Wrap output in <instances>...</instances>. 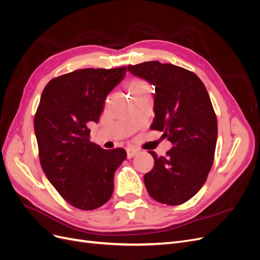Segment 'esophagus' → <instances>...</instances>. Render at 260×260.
<instances>
[{"mask_svg": "<svg viewBox=\"0 0 260 260\" xmlns=\"http://www.w3.org/2000/svg\"><path fill=\"white\" fill-rule=\"evenodd\" d=\"M138 153H139V151L136 148H133V147L127 148V157H128V158H132V157H135Z\"/></svg>", "mask_w": 260, "mask_h": 260, "instance_id": "34e87169", "label": "esophagus"}]
</instances>
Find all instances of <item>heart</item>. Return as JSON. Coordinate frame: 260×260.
Wrapping results in <instances>:
<instances>
[{
	"label": "heart",
	"mask_w": 260,
	"mask_h": 260,
	"mask_svg": "<svg viewBox=\"0 0 260 260\" xmlns=\"http://www.w3.org/2000/svg\"><path fill=\"white\" fill-rule=\"evenodd\" d=\"M129 92L131 95L149 93L151 92V86H149V84L145 80L133 79L129 82Z\"/></svg>",
	"instance_id": "b5f03b06"
}]
</instances>
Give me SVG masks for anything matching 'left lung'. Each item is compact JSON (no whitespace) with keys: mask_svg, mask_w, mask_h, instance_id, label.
I'll return each instance as SVG.
<instances>
[{"mask_svg":"<svg viewBox=\"0 0 260 260\" xmlns=\"http://www.w3.org/2000/svg\"><path fill=\"white\" fill-rule=\"evenodd\" d=\"M128 72L155 85L152 130L164 132L174 145L154 158L144 175L148 194L162 204L181 205L206 182L214 162L217 116L200 78L185 68L153 60L129 65Z\"/></svg>","mask_w":260,"mask_h":260,"instance_id":"8db88e82","label":"left lung"}]
</instances>
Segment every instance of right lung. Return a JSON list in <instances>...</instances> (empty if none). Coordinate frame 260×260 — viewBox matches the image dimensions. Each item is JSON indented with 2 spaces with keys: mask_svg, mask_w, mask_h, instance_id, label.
<instances>
[{
  "mask_svg": "<svg viewBox=\"0 0 260 260\" xmlns=\"http://www.w3.org/2000/svg\"><path fill=\"white\" fill-rule=\"evenodd\" d=\"M125 72V66L78 69L53 78L42 92L35 115L41 167L61 198L78 209H96L111 199L115 171L127 158L123 148L103 149L90 142L89 129Z\"/></svg>",
  "mask_w": 260,
  "mask_h": 260,
  "instance_id": "obj_1",
  "label": "right lung"
}]
</instances>
